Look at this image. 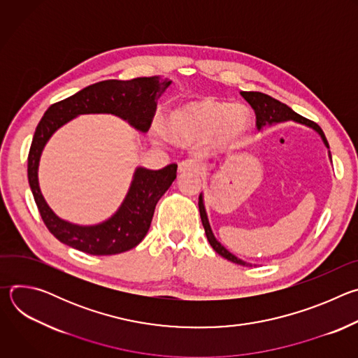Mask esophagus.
Here are the masks:
<instances>
[{"label": "esophagus", "instance_id": "obj_1", "mask_svg": "<svg viewBox=\"0 0 358 358\" xmlns=\"http://www.w3.org/2000/svg\"><path fill=\"white\" fill-rule=\"evenodd\" d=\"M201 170H202V166L194 159L182 160L178 164V171L180 173H201Z\"/></svg>", "mask_w": 358, "mask_h": 358}]
</instances>
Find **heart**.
I'll use <instances>...</instances> for the list:
<instances>
[{"label":"heart","mask_w":358,"mask_h":358,"mask_svg":"<svg viewBox=\"0 0 358 358\" xmlns=\"http://www.w3.org/2000/svg\"><path fill=\"white\" fill-rule=\"evenodd\" d=\"M248 112L242 106H228L215 100H202L176 110L169 120L173 137L195 141L214 136L218 143L238 138L248 129Z\"/></svg>","instance_id":"b5f03b06"}]
</instances>
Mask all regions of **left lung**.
Returning <instances> with one entry per match:
<instances>
[{
    "label": "left lung",
    "mask_w": 358,
    "mask_h": 358,
    "mask_svg": "<svg viewBox=\"0 0 358 358\" xmlns=\"http://www.w3.org/2000/svg\"><path fill=\"white\" fill-rule=\"evenodd\" d=\"M241 96L248 101V103L250 105V108L253 109L255 112V116H257V127L258 130H264L265 127L268 126H273L276 123H282V122H289V120H293L296 123H300V124H304L308 126L310 129H313L316 133H319V136L322 137L324 145L327 148L329 147V143H327V138L323 133V130L313 122L304 119L303 116L297 115L294 110H292L287 105L282 103V101L265 94V93H261V92H241ZM329 159L331 162V155L329 151ZM198 207H199V215H201V221H202V227L203 229H206V235H207V239L210 242V245L213 246V249L221 255L222 258L234 262V264H238V265H242V266H250V264L239 259L238 257H235L234 253H231L214 235L213 229H211V225H210V221H208V215H207V211H206V206H203V195L202 192L199 194V201H198Z\"/></svg>",
    "instance_id": "left-lung-1"
}]
</instances>
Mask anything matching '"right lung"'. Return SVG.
<instances>
[{
	"instance_id": "right-lung-1",
	"label": "right lung",
	"mask_w": 358,
	"mask_h": 358,
	"mask_svg": "<svg viewBox=\"0 0 358 358\" xmlns=\"http://www.w3.org/2000/svg\"><path fill=\"white\" fill-rule=\"evenodd\" d=\"M171 85L160 76L131 80H103L50 106L36 126L28 155V181L46 228L62 243L89 255H116L137 246L145 236L159 199L177 177V164L162 170L137 167L117 211L103 222L78 225L59 218L45 201L38 181L42 150L52 134L80 115L108 113L147 133L157 99Z\"/></svg>"
}]
</instances>
